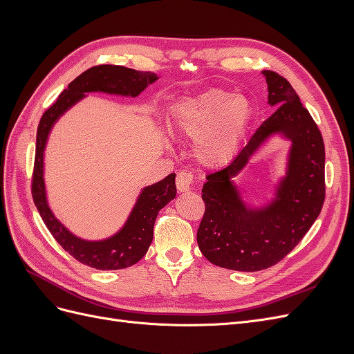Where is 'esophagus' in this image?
Listing matches in <instances>:
<instances>
[{
  "label": "esophagus",
  "mask_w": 354,
  "mask_h": 354,
  "mask_svg": "<svg viewBox=\"0 0 354 354\" xmlns=\"http://www.w3.org/2000/svg\"><path fill=\"white\" fill-rule=\"evenodd\" d=\"M176 185L178 194H186V192L192 189V185H194V174L189 173V171H180L177 174Z\"/></svg>",
  "instance_id": "34e87169"
}]
</instances>
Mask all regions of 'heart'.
Masks as SVG:
<instances>
[{
	"mask_svg": "<svg viewBox=\"0 0 354 354\" xmlns=\"http://www.w3.org/2000/svg\"><path fill=\"white\" fill-rule=\"evenodd\" d=\"M251 115V103L245 95L208 88L181 99L168 121L176 134L198 138L195 155L201 164L221 167L236 153Z\"/></svg>",
	"mask_w": 354,
	"mask_h": 354,
	"instance_id": "obj_1",
	"label": "heart"
}]
</instances>
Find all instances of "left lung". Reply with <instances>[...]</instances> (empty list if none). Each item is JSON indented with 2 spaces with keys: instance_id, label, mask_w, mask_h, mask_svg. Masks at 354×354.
Masks as SVG:
<instances>
[{
  "instance_id": "1",
  "label": "left lung",
  "mask_w": 354,
  "mask_h": 354,
  "mask_svg": "<svg viewBox=\"0 0 354 354\" xmlns=\"http://www.w3.org/2000/svg\"><path fill=\"white\" fill-rule=\"evenodd\" d=\"M261 73L269 104L276 111L232 164L207 176L202 187L205 214L196 234L199 250L212 264L238 272H259L279 263L304 238L325 201L322 134L291 84L273 71ZM273 135L292 142L287 173L269 204L251 207L243 202L232 177Z\"/></svg>"
}]
</instances>
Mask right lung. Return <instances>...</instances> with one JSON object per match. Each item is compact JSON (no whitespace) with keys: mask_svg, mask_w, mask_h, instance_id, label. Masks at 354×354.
Segmentation results:
<instances>
[{"mask_svg":"<svg viewBox=\"0 0 354 354\" xmlns=\"http://www.w3.org/2000/svg\"><path fill=\"white\" fill-rule=\"evenodd\" d=\"M158 75L116 65H99L82 72L57 100L41 116L37 131L35 165L32 176V196L42 221L59 245L75 260L97 270L125 269L140 261L153 239V226L158 212L176 198V174H169L155 185L146 186L138 195L130 217L111 238L87 241L75 236L56 218L48 207L44 181V151L53 125L73 104L85 97V93H106L137 97Z\"/></svg>","mask_w":354,"mask_h":354,"instance_id":"1","label":"right lung"}]
</instances>
